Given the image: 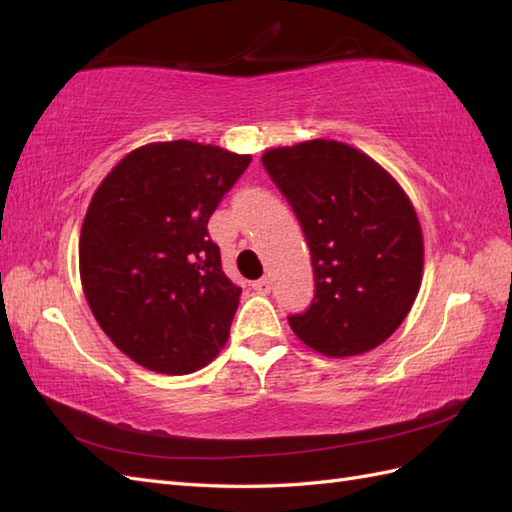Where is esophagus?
I'll use <instances>...</instances> for the list:
<instances>
[{
	"mask_svg": "<svg viewBox=\"0 0 512 512\" xmlns=\"http://www.w3.org/2000/svg\"><path fill=\"white\" fill-rule=\"evenodd\" d=\"M253 288L259 292V295H268L270 288H273V281H270L268 277H262V279L253 281Z\"/></svg>",
	"mask_w": 512,
	"mask_h": 512,
	"instance_id": "esophagus-1",
	"label": "esophagus"
}]
</instances>
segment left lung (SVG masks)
Instances as JSON below:
<instances>
[{"label":"left lung","mask_w":512,"mask_h":512,"mask_svg":"<svg viewBox=\"0 0 512 512\" xmlns=\"http://www.w3.org/2000/svg\"><path fill=\"white\" fill-rule=\"evenodd\" d=\"M306 237L314 299L288 323L314 352L374 350L405 321L422 281V231L400 184L363 151L310 140L262 156Z\"/></svg>","instance_id":"1"}]
</instances>
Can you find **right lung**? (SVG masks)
Segmentation results:
<instances>
[{
	"label": "right lung",
	"instance_id": "right-lung-1",
	"mask_svg": "<svg viewBox=\"0 0 512 512\" xmlns=\"http://www.w3.org/2000/svg\"><path fill=\"white\" fill-rule=\"evenodd\" d=\"M250 156L173 140L134 149L85 213L79 268L112 343L160 374H191L222 350L242 288L224 275L209 217Z\"/></svg>",
	"mask_w": 512,
	"mask_h": 512
}]
</instances>
